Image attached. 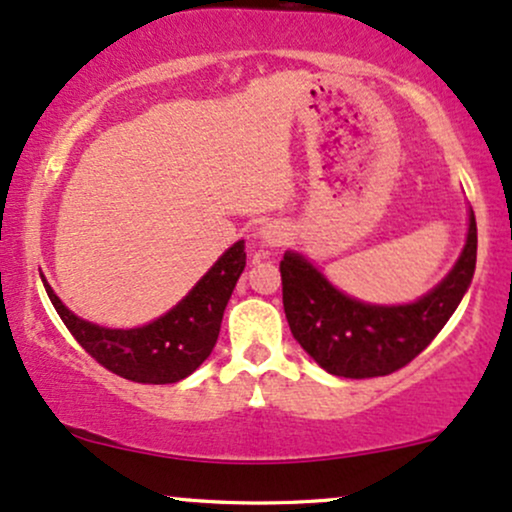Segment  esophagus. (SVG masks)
<instances>
[{
	"label": "esophagus",
	"instance_id": "obj_1",
	"mask_svg": "<svg viewBox=\"0 0 512 512\" xmlns=\"http://www.w3.org/2000/svg\"><path fill=\"white\" fill-rule=\"evenodd\" d=\"M260 238L264 245L269 248H279V245L286 243V226L279 221H269L260 228Z\"/></svg>",
	"mask_w": 512,
	"mask_h": 512
}]
</instances>
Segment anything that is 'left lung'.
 Listing matches in <instances>:
<instances>
[{
    "mask_svg": "<svg viewBox=\"0 0 512 512\" xmlns=\"http://www.w3.org/2000/svg\"><path fill=\"white\" fill-rule=\"evenodd\" d=\"M477 264V221L460 260L421 301L409 305H368L344 296L298 252L279 264L284 313L296 342L339 378H378L414 361L443 330L472 284Z\"/></svg>",
    "mask_w": 512,
    "mask_h": 512,
    "instance_id": "left-lung-1",
    "label": "left lung"
}]
</instances>
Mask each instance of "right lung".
I'll return each instance as SVG.
<instances>
[{"label": "right lung", "instance_id": "right-lung-1", "mask_svg": "<svg viewBox=\"0 0 512 512\" xmlns=\"http://www.w3.org/2000/svg\"><path fill=\"white\" fill-rule=\"evenodd\" d=\"M245 269V243L238 240L219 257L197 286L166 315L137 330H105L64 308L43 279L57 315L88 356L132 383H178L202 366L219 339L221 317Z\"/></svg>", "mask_w": 512, "mask_h": 512}]
</instances>
